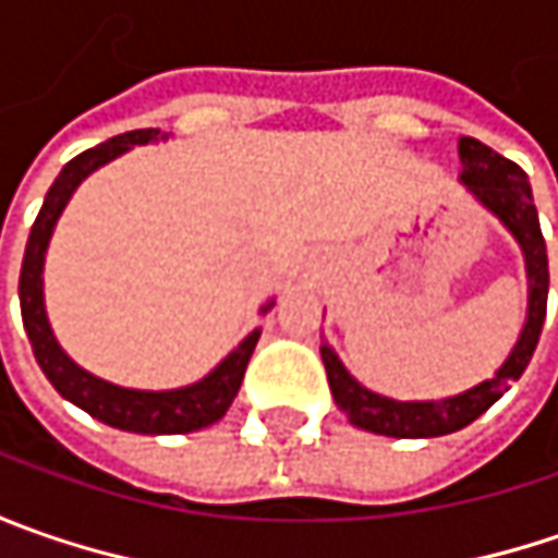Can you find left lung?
<instances>
[{
    "label": "left lung",
    "mask_w": 558,
    "mask_h": 558,
    "mask_svg": "<svg viewBox=\"0 0 558 558\" xmlns=\"http://www.w3.org/2000/svg\"><path fill=\"white\" fill-rule=\"evenodd\" d=\"M460 183L465 185V192L482 204L487 214H494L522 247L527 276V313L522 332L509 356L500 363V369L490 378L465 388L460 395L440 397V400H395V397L375 395L344 369L332 344L323 341L319 354L326 363L335 403L348 416V422L363 432L385 435V438H440V435L460 432L504 397L509 381L522 378L537 348L544 316H547L549 267L547 245L541 235V220H537V207H534L525 170L469 136L460 140Z\"/></svg>",
    "instance_id": "obj_1"
}]
</instances>
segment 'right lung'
<instances>
[{"mask_svg": "<svg viewBox=\"0 0 558 558\" xmlns=\"http://www.w3.org/2000/svg\"><path fill=\"white\" fill-rule=\"evenodd\" d=\"M148 142H167V133L161 130H133L114 140L101 142L96 148L76 155L74 161L64 163V170L54 177L52 189L46 192V202L39 207V217L31 229L27 251H24V267H21V316H24V329L33 344V356L39 363V369L54 385V391L71 400L74 407L86 410L89 416L120 428V432H136V435H185V432H198L226 416V410L232 407V400L242 388L247 360L257 348L260 329L247 332L239 348H232L229 354L202 375L198 381L183 385V388H167V391H145V388H123L114 381H105L89 369H83L74 363L68 351L58 344L52 332L49 313H46V291H43V269H46V251L52 242V232L68 202L74 198L80 183L96 173L98 167L111 163L120 155H126L136 145ZM276 307V298H267L260 304V313H269Z\"/></svg>", "mask_w": 558, "mask_h": 558, "instance_id": "right-lung-1", "label": "right lung"}]
</instances>
